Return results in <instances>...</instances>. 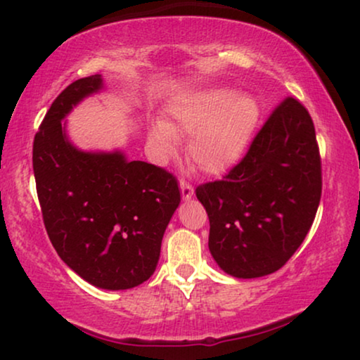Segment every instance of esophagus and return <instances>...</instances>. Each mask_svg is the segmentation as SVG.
Returning <instances> with one entry per match:
<instances>
[{"mask_svg": "<svg viewBox=\"0 0 360 360\" xmlns=\"http://www.w3.org/2000/svg\"><path fill=\"white\" fill-rule=\"evenodd\" d=\"M180 190H181V198H184L185 201L191 200V196H193V193H195L193 186H191L190 184H186V181H184V180H180Z\"/></svg>", "mask_w": 360, "mask_h": 360, "instance_id": "esophagus-1", "label": "esophagus"}]
</instances>
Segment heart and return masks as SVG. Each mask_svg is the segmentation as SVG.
<instances>
[{
	"instance_id": "obj_1",
	"label": "heart",
	"mask_w": 360,
	"mask_h": 360,
	"mask_svg": "<svg viewBox=\"0 0 360 360\" xmlns=\"http://www.w3.org/2000/svg\"><path fill=\"white\" fill-rule=\"evenodd\" d=\"M170 122L157 121L150 142L160 155L175 152L176 134H190L186 155L208 175L229 170L248 147L259 121V103L249 93L206 88L169 106Z\"/></svg>"
}]
</instances>
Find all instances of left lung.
Instances as JSON below:
<instances>
[{
  "mask_svg": "<svg viewBox=\"0 0 360 360\" xmlns=\"http://www.w3.org/2000/svg\"><path fill=\"white\" fill-rule=\"evenodd\" d=\"M210 218V252L228 275L257 278L283 267L311 228L321 160L311 116L285 98L223 180L196 188Z\"/></svg>",
  "mask_w": 360,
  "mask_h": 360,
  "instance_id": "left-lung-1",
  "label": "left lung"
}]
</instances>
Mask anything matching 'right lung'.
I'll return each instance as SVG.
<instances>
[{
  "instance_id": "1",
  "label": "right lung",
  "mask_w": 360,
  "mask_h": 360,
  "mask_svg": "<svg viewBox=\"0 0 360 360\" xmlns=\"http://www.w3.org/2000/svg\"><path fill=\"white\" fill-rule=\"evenodd\" d=\"M105 88L101 75L73 82L52 103L32 147L37 196L58 257L88 283L127 290L155 272L162 238L180 205L175 176L122 150L73 146L63 120Z\"/></svg>"
}]
</instances>
